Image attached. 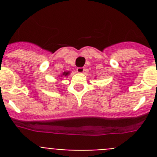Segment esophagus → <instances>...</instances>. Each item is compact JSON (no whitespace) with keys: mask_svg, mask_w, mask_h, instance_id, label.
<instances>
[{"mask_svg":"<svg viewBox=\"0 0 157 157\" xmlns=\"http://www.w3.org/2000/svg\"><path fill=\"white\" fill-rule=\"evenodd\" d=\"M77 72L78 73H79V74H82L83 72L85 71V68H84V67H78L77 68Z\"/></svg>","mask_w":157,"mask_h":157,"instance_id":"obj_1","label":"esophagus"}]
</instances>
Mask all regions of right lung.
Listing matches in <instances>:
<instances>
[{"mask_svg": "<svg viewBox=\"0 0 157 157\" xmlns=\"http://www.w3.org/2000/svg\"><path fill=\"white\" fill-rule=\"evenodd\" d=\"M69 75H70V71H65L63 72L61 75H59L58 77H59H59H67Z\"/></svg>", "mask_w": 157, "mask_h": 157, "instance_id": "obj_1", "label": "right lung"}]
</instances>
